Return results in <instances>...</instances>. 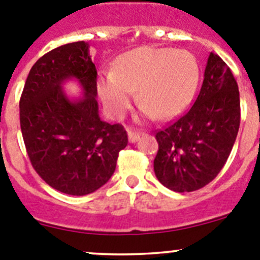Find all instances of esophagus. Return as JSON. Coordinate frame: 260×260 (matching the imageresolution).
<instances>
[{
    "instance_id": "1",
    "label": "esophagus",
    "mask_w": 260,
    "mask_h": 260,
    "mask_svg": "<svg viewBox=\"0 0 260 260\" xmlns=\"http://www.w3.org/2000/svg\"><path fill=\"white\" fill-rule=\"evenodd\" d=\"M127 138H128V142L130 143H135L140 139V134L139 133H135L133 130H128L127 132Z\"/></svg>"
}]
</instances>
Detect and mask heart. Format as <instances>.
Returning a JSON list of instances; mask_svg holds the SVG:
<instances>
[{
    "label": "heart",
    "instance_id": "obj_1",
    "mask_svg": "<svg viewBox=\"0 0 260 260\" xmlns=\"http://www.w3.org/2000/svg\"><path fill=\"white\" fill-rule=\"evenodd\" d=\"M198 78L199 68L189 51L145 46L123 54L113 70L102 71L97 86L112 117L125 115L138 90L139 118L171 120L187 107Z\"/></svg>",
    "mask_w": 260,
    "mask_h": 260
}]
</instances>
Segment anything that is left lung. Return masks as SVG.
Here are the masks:
<instances>
[{"instance_id": "obj_1", "label": "left lung", "mask_w": 260, "mask_h": 260, "mask_svg": "<svg viewBox=\"0 0 260 260\" xmlns=\"http://www.w3.org/2000/svg\"><path fill=\"white\" fill-rule=\"evenodd\" d=\"M240 126L239 86L232 71L211 52L194 105L155 134L154 174L163 186L189 192L206 186L226 163Z\"/></svg>"}]
</instances>
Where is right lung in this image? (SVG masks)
Here are the masks:
<instances>
[{
	"label": "right lung",
	"mask_w": 260,
	"mask_h": 260,
	"mask_svg": "<svg viewBox=\"0 0 260 260\" xmlns=\"http://www.w3.org/2000/svg\"><path fill=\"white\" fill-rule=\"evenodd\" d=\"M76 80L83 94L70 99L63 84ZM97 70L89 44L74 42L52 49L30 69L20 98V126L29 159L53 189L86 195L113 175L127 134L101 120Z\"/></svg>",
	"instance_id": "add662e5"
}]
</instances>
